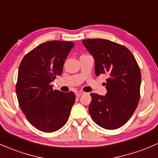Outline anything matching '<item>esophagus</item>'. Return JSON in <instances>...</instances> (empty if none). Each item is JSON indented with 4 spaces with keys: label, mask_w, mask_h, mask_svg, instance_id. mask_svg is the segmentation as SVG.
I'll list each match as a JSON object with an SVG mask.
<instances>
[{
    "label": "esophagus",
    "mask_w": 158,
    "mask_h": 158,
    "mask_svg": "<svg viewBox=\"0 0 158 158\" xmlns=\"http://www.w3.org/2000/svg\"><path fill=\"white\" fill-rule=\"evenodd\" d=\"M84 94H85V92H83V91H76V97H79V96H81V95Z\"/></svg>",
    "instance_id": "obj_1"
}]
</instances>
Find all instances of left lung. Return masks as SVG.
<instances>
[{
	"mask_svg": "<svg viewBox=\"0 0 158 158\" xmlns=\"http://www.w3.org/2000/svg\"><path fill=\"white\" fill-rule=\"evenodd\" d=\"M83 44L95 60V74H106L105 96L91 93L88 110L93 121L107 130L118 129L131 118L140 98L141 72L127 47L103 39H88Z\"/></svg>",
	"mask_w": 158,
	"mask_h": 158,
	"instance_id": "obj_1",
	"label": "left lung"
}]
</instances>
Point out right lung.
I'll return each mask as SVG.
<instances>
[{"label": "right lung", "mask_w": 158, "mask_h": 158, "mask_svg": "<svg viewBox=\"0 0 158 158\" xmlns=\"http://www.w3.org/2000/svg\"><path fill=\"white\" fill-rule=\"evenodd\" d=\"M73 42L52 40L26 54L19 67L15 91L27 121L39 131L52 133L67 123L76 97L53 90L51 82L62 73Z\"/></svg>", "instance_id": "obj_1"}]
</instances>
